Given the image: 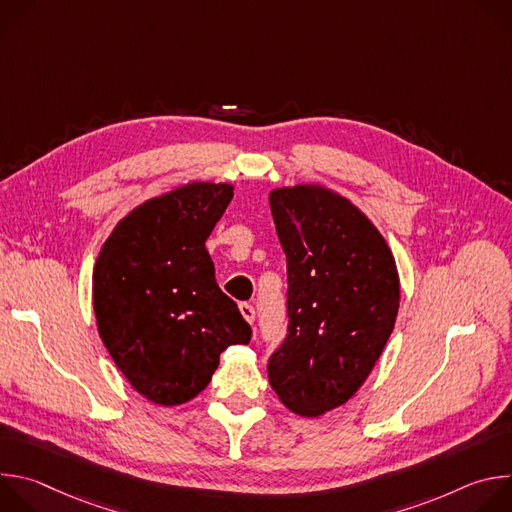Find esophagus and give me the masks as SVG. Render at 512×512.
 I'll use <instances>...</instances> for the list:
<instances>
[{"label": "esophagus", "instance_id": "obj_1", "mask_svg": "<svg viewBox=\"0 0 512 512\" xmlns=\"http://www.w3.org/2000/svg\"><path fill=\"white\" fill-rule=\"evenodd\" d=\"M239 310H241L243 318H245L249 324H253V322H255V308H253L251 304H241V306H239Z\"/></svg>", "mask_w": 512, "mask_h": 512}]
</instances>
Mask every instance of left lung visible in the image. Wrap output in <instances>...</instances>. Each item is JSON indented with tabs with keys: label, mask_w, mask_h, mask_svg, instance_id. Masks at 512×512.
Wrapping results in <instances>:
<instances>
[{
	"label": "left lung",
	"mask_w": 512,
	"mask_h": 512,
	"mask_svg": "<svg viewBox=\"0 0 512 512\" xmlns=\"http://www.w3.org/2000/svg\"><path fill=\"white\" fill-rule=\"evenodd\" d=\"M269 206L287 259L289 326L267 375L289 411L318 417L375 369L399 312V271L371 218L336 190L281 186Z\"/></svg>",
	"instance_id": "obj_1"
}]
</instances>
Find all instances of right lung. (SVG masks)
<instances>
[{
	"instance_id": "1",
	"label": "right lung",
	"mask_w": 512,
	"mask_h": 512,
	"mask_svg": "<svg viewBox=\"0 0 512 512\" xmlns=\"http://www.w3.org/2000/svg\"><path fill=\"white\" fill-rule=\"evenodd\" d=\"M235 186L190 180L129 210L93 267L99 336L127 383L176 407L206 389L218 356L251 328L214 281L204 247Z\"/></svg>"
}]
</instances>
